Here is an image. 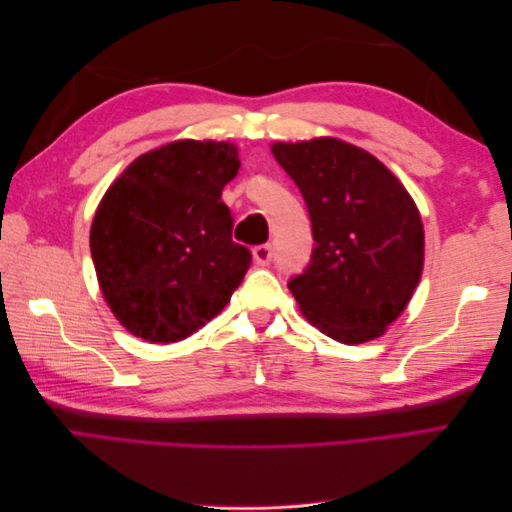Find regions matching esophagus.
I'll return each instance as SVG.
<instances>
[{"label": "esophagus", "mask_w": 512, "mask_h": 512, "mask_svg": "<svg viewBox=\"0 0 512 512\" xmlns=\"http://www.w3.org/2000/svg\"><path fill=\"white\" fill-rule=\"evenodd\" d=\"M252 254H254V262H256L258 267H267L269 262H271V258H273V247L269 243L256 245L254 250H252Z\"/></svg>", "instance_id": "esophagus-1"}]
</instances>
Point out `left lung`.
<instances>
[{
    "label": "left lung",
    "mask_w": 512,
    "mask_h": 512,
    "mask_svg": "<svg viewBox=\"0 0 512 512\" xmlns=\"http://www.w3.org/2000/svg\"><path fill=\"white\" fill-rule=\"evenodd\" d=\"M297 183L316 247L288 282L305 318L342 344L380 337L421 280V213L399 179L365 149L337 138L275 143Z\"/></svg>",
    "instance_id": "1"
}]
</instances>
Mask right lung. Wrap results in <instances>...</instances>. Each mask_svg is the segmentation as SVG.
Instances as JSON below:
<instances>
[{
	"instance_id": "1",
	"label": "right lung",
	"mask_w": 512,
	"mask_h": 512,
	"mask_svg": "<svg viewBox=\"0 0 512 512\" xmlns=\"http://www.w3.org/2000/svg\"><path fill=\"white\" fill-rule=\"evenodd\" d=\"M230 143L175 141L136 158L91 224L104 299L132 335L170 344L218 316L252 265L232 241L224 185L239 173Z\"/></svg>"
}]
</instances>
